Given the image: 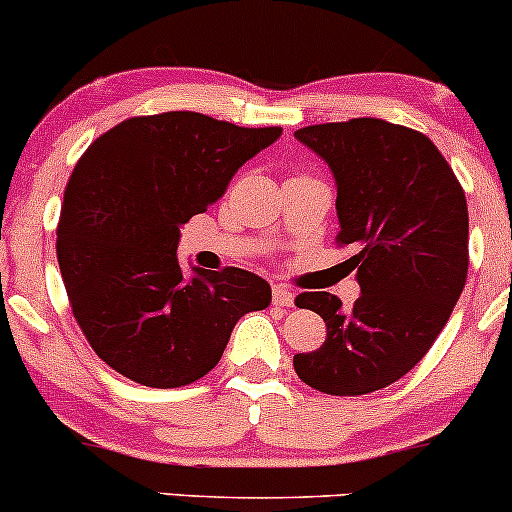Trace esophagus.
Returning <instances> with one entry per match:
<instances>
[{"mask_svg": "<svg viewBox=\"0 0 512 512\" xmlns=\"http://www.w3.org/2000/svg\"><path fill=\"white\" fill-rule=\"evenodd\" d=\"M272 301H274V305H286V308H291V305H293V291L289 289V286L276 284L272 289Z\"/></svg>", "mask_w": 512, "mask_h": 512, "instance_id": "34e87169", "label": "esophagus"}]
</instances>
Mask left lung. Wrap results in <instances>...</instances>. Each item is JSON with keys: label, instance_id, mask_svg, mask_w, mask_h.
Listing matches in <instances>:
<instances>
[{"label": "left lung", "instance_id": "8db88e82", "mask_svg": "<svg viewBox=\"0 0 512 512\" xmlns=\"http://www.w3.org/2000/svg\"><path fill=\"white\" fill-rule=\"evenodd\" d=\"M296 137L337 180V245L358 250L346 262L361 296L351 310L327 291L296 298L327 337L293 368L325 395H368L407 375L448 322L469 269L467 199L436 144L411 127L354 117Z\"/></svg>", "mask_w": 512, "mask_h": 512}]
</instances>
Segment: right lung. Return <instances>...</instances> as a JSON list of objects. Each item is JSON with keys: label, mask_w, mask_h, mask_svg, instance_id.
Here are the masks:
<instances>
[{"label": "right lung", "mask_w": 512, "mask_h": 512, "mask_svg": "<svg viewBox=\"0 0 512 512\" xmlns=\"http://www.w3.org/2000/svg\"><path fill=\"white\" fill-rule=\"evenodd\" d=\"M281 127H238L190 110L139 115L76 161L57 223V262L91 349L146 387H182L221 361L236 322L272 289L238 267L182 279L180 226L226 192Z\"/></svg>", "instance_id": "right-lung-1"}]
</instances>
